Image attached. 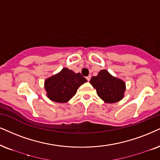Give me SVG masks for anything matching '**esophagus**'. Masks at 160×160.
I'll return each mask as SVG.
<instances>
[{
  "instance_id": "obj_1",
  "label": "esophagus",
  "mask_w": 160,
  "mask_h": 160,
  "mask_svg": "<svg viewBox=\"0 0 160 160\" xmlns=\"http://www.w3.org/2000/svg\"><path fill=\"white\" fill-rule=\"evenodd\" d=\"M86 80H88V81H89V80H91V76L89 75V76L86 77Z\"/></svg>"
}]
</instances>
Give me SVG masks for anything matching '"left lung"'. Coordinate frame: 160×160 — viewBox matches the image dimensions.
<instances>
[{
  "mask_svg": "<svg viewBox=\"0 0 160 160\" xmlns=\"http://www.w3.org/2000/svg\"><path fill=\"white\" fill-rule=\"evenodd\" d=\"M90 83L96 89L99 98L106 103H114L124 98L125 82L112 76L106 69L100 70L98 75L92 77Z\"/></svg>",
  "mask_w": 160,
  "mask_h": 160,
  "instance_id": "8db88e82",
  "label": "left lung"
}]
</instances>
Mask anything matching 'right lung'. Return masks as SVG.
Instances as JSON below:
<instances>
[{"mask_svg": "<svg viewBox=\"0 0 160 160\" xmlns=\"http://www.w3.org/2000/svg\"><path fill=\"white\" fill-rule=\"evenodd\" d=\"M87 82L80 73H75L68 68H63L44 82L47 98L53 102H67L75 95L78 88Z\"/></svg>", "mask_w": 160, "mask_h": 160, "instance_id": "add662e5", "label": "right lung"}]
</instances>
